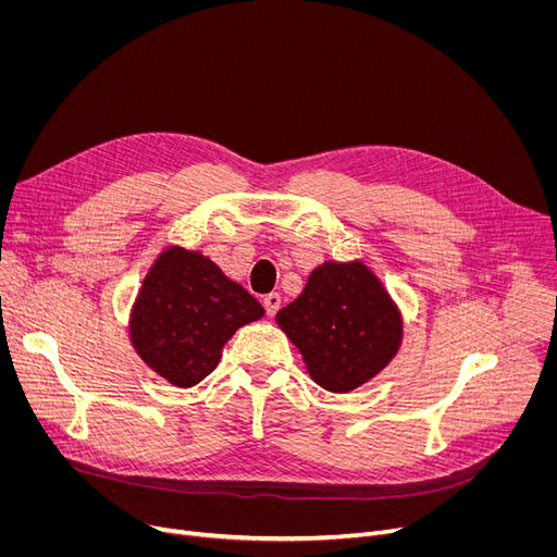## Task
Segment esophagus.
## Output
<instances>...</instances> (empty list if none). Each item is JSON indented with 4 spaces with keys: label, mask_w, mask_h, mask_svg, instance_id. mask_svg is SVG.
<instances>
[{
    "label": "esophagus",
    "mask_w": 557,
    "mask_h": 557,
    "mask_svg": "<svg viewBox=\"0 0 557 557\" xmlns=\"http://www.w3.org/2000/svg\"><path fill=\"white\" fill-rule=\"evenodd\" d=\"M263 307H267L269 315H275L282 307V296L280 294H269L267 298H263Z\"/></svg>",
    "instance_id": "1"
}]
</instances>
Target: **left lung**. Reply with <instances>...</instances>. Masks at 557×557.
<instances>
[{
	"mask_svg": "<svg viewBox=\"0 0 557 557\" xmlns=\"http://www.w3.org/2000/svg\"><path fill=\"white\" fill-rule=\"evenodd\" d=\"M275 320L300 349L313 382L332 393L370 382L401 343L399 309L361 261H325Z\"/></svg>",
	"mask_w": 557,
	"mask_h": 557,
	"instance_id": "1",
	"label": "left lung"
}]
</instances>
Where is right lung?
Listing matches in <instances>:
<instances>
[{"label":"right lung","mask_w":557,"mask_h":557,"mask_svg":"<svg viewBox=\"0 0 557 557\" xmlns=\"http://www.w3.org/2000/svg\"><path fill=\"white\" fill-rule=\"evenodd\" d=\"M261 315L263 307L210 257L171 246L141 282L131 341L169 384L191 388L219 366L232 334Z\"/></svg>","instance_id":"obj_1"}]
</instances>
